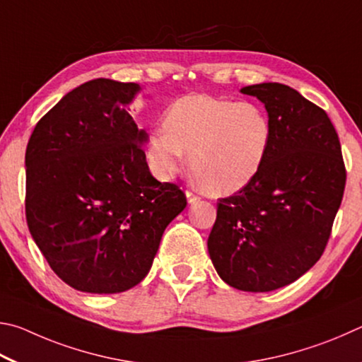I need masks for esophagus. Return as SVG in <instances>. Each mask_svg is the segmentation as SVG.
<instances>
[{
  "instance_id": "34e87169",
  "label": "esophagus",
  "mask_w": 362,
  "mask_h": 362,
  "mask_svg": "<svg viewBox=\"0 0 362 362\" xmlns=\"http://www.w3.org/2000/svg\"><path fill=\"white\" fill-rule=\"evenodd\" d=\"M186 199H187V204L191 205V204H195V202H197L200 197H199V195H195L194 192H191V191H186Z\"/></svg>"
}]
</instances>
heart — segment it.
I'll return each instance as SVG.
<instances>
[{
    "label": "heart",
    "instance_id": "1",
    "mask_svg": "<svg viewBox=\"0 0 362 362\" xmlns=\"http://www.w3.org/2000/svg\"><path fill=\"white\" fill-rule=\"evenodd\" d=\"M165 129L151 132L146 156L162 180L180 173L191 154V171L211 195L242 191L262 170L272 146L267 111L252 101L186 95L168 107Z\"/></svg>",
    "mask_w": 362,
    "mask_h": 362
}]
</instances>
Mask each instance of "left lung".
Here are the masks:
<instances>
[{
    "instance_id": "obj_1",
    "label": "left lung",
    "mask_w": 362,
    "mask_h": 362,
    "mask_svg": "<svg viewBox=\"0 0 362 362\" xmlns=\"http://www.w3.org/2000/svg\"><path fill=\"white\" fill-rule=\"evenodd\" d=\"M240 92L265 106L272 146L255 181L219 199L208 252L229 286L269 293L294 283L320 261L346 173L337 132L321 107L278 82Z\"/></svg>"
}]
</instances>
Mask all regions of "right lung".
I'll return each instance as SVG.
<instances>
[{
	"label": "right lung",
	"instance_id": "obj_1",
	"mask_svg": "<svg viewBox=\"0 0 362 362\" xmlns=\"http://www.w3.org/2000/svg\"><path fill=\"white\" fill-rule=\"evenodd\" d=\"M141 86L98 78L36 124L25 154L27 223L69 286L116 294L149 274L163 230L187 202L151 175L148 133L127 112Z\"/></svg>",
	"mask_w": 362,
	"mask_h": 362
}]
</instances>
